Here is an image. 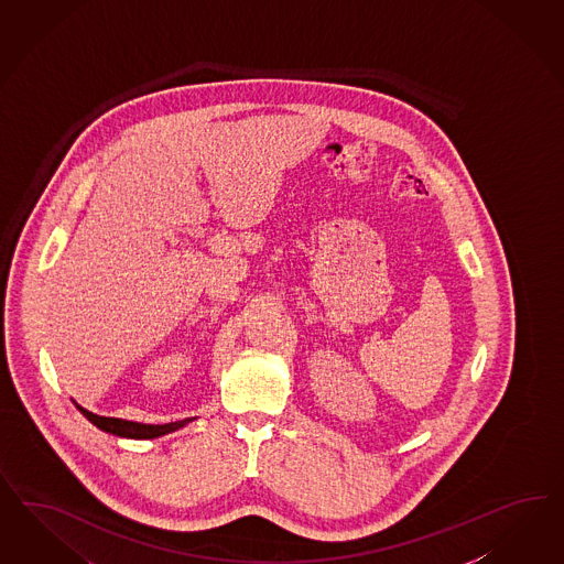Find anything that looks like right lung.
<instances>
[{"label":"right lung","instance_id":"right-lung-1","mask_svg":"<svg viewBox=\"0 0 564 564\" xmlns=\"http://www.w3.org/2000/svg\"><path fill=\"white\" fill-rule=\"evenodd\" d=\"M77 409L90 421L91 425H96L98 429L107 431V433H112V435H119V437H129V440H153V437L166 435L170 431H176V429H181L184 423L191 421V419H186V421L166 423V425H141V423H133V421L98 416V414L86 411V409H82V406H77Z\"/></svg>","mask_w":564,"mask_h":564}]
</instances>
